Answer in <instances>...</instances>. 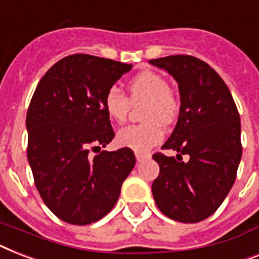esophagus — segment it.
Wrapping results in <instances>:
<instances>
[{
	"label": "esophagus",
	"mask_w": 259,
	"mask_h": 259,
	"mask_svg": "<svg viewBox=\"0 0 259 259\" xmlns=\"http://www.w3.org/2000/svg\"><path fill=\"white\" fill-rule=\"evenodd\" d=\"M149 157H150L149 154H144V153H136V158H137V161H138V162H142L144 159L149 158Z\"/></svg>",
	"instance_id": "1"
}]
</instances>
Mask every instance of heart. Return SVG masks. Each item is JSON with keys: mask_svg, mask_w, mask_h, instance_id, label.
I'll return each mask as SVG.
<instances>
[{"mask_svg": "<svg viewBox=\"0 0 259 259\" xmlns=\"http://www.w3.org/2000/svg\"><path fill=\"white\" fill-rule=\"evenodd\" d=\"M129 97L117 88H110L105 96L104 108L109 118L115 123H123L132 105L144 104L141 118L145 122L129 125L119 130L117 142L137 153H145L161 142L163 129L161 123L169 125L180 114L181 100L170 88L163 75L151 70L141 71L127 85Z\"/></svg>", "mask_w": 259, "mask_h": 259, "instance_id": "obj_1", "label": "heart"}]
</instances>
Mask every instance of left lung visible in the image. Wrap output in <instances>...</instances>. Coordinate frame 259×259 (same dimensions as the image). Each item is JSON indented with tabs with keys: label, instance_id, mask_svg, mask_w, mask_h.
<instances>
[{
	"label": "left lung",
	"instance_id": "obj_1",
	"mask_svg": "<svg viewBox=\"0 0 259 259\" xmlns=\"http://www.w3.org/2000/svg\"><path fill=\"white\" fill-rule=\"evenodd\" d=\"M149 62L169 71L181 94L177 125L162 146L177 150V158L153 154L159 165L153 197L166 217L197 224L220 207L237 177L242 157L238 109L224 79L197 57L177 54Z\"/></svg>",
	"mask_w": 259,
	"mask_h": 259
}]
</instances>
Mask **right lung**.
I'll list each match as a JSON object with an SVG mask.
<instances>
[{
	"label": "right lung",
	"mask_w": 259,
	"mask_h": 259,
	"mask_svg": "<svg viewBox=\"0 0 259 259\" xmlns=\"http://www.w3.org/2000/svg\"><path fill=\"white\" fill-rule=\"evenodd\" d=\"M130 69L118 61L71 54L46 71L31 97L27 161L42 201L68 224L83 226L105 217L136 165L132 149L101 150L114 138L105 96Z\"/></svg>",
	"instance_id": "add662e5"
}]
</instances>
